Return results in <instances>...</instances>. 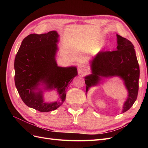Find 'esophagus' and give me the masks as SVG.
Masks as SVG:
<instances>
[{
  "label": "esophagus",
  "mask_w": 148,
  "mask_h": 148,
  "mask_svg": "<svg viewBox=\"0 0 148 148\" xmlns=\"http://www.w3.org/2000/svg\"><path fill=\"white\" fill-rule=\"evenodd\" d=\"M78 73L80 75H84L86 73L87 69L86 67L83 65H80L78 66Z\"/></svg>",
  "instance_id": "34e87169"
}]
</instances>
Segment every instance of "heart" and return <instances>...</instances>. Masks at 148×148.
Masks as SVG:
<instances>
[{
	"instance_id": "heart-1",
	"label": "heart",
	"mask_w": 148,
	"mask_h": 148,
	"mask_svg": "<svg viewBox=\"0 0 148 148\" xmlns=\"http://www.w3.org/2000/svg\"><path fill=\"white\" fill-rule=\"evenodd\" d=\"M109 44V42H106V46H107Z\"/></svg>"
}]
</instances>
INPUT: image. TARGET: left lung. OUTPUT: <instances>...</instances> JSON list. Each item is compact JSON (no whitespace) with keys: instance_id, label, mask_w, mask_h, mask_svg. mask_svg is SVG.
<instances>
[{"instance_id":"1","label":"left lung","mask_w":148,"mask_h":148,"mask_svg":"<svg viewBox=\"0 0 148 148\" xmlns=\"http://www.w3.org/2000/svg\"><path fill=\"white\" fill-rule=\"evenodd\" d=\"M117 50L101 52L90 61L91 74L84 77L86 95L89 89L100 84L104 78L118 77L128 92L122 112L131 108L136 101L139 88L140 66L133 44L117 34Z\"/></svg>"}]
</instances>
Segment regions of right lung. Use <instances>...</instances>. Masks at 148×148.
I'll list each match as a JSON object with an SVG mask.
<instances>
[{
	"label": "right lung",
	"instance_id": "right-lung-1",
	"mask_svg": "<svg viewBox=\"0 0 148 148\" xmlns=\"http://www.w3.org/2000/svg\"><path fill=\"white\" fill-rule=\"evenodd\" d=\"M59 38L56 31L31 34L23 40L15 56L17 91L26 106L41 112L54 110L63 104L69 85L78 75L76 66L57 65L56 57ZM52 89L57 91L58 100L52 103L44 101L43 92Z\"/></svg>",
	"mask_w": 148,
	"mask_h": 148
}]
</instances>
